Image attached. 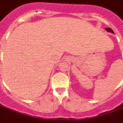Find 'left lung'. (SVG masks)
<instances>
[{
    "label": "left lung",
    "instance_id": "8db88e82",
    "mask_svg": "<svg viewBox=\"0 0 123 123\" xmlns=\"http://www.w3.org/2000/svg\"><path fill=\"white\" fill-rule=\"evenodd\" d=\"M105 30L107 31H109V32H111V33H114L113 31L112 30V29H111V28H105Z\"/></svg>",
    "mask_w": 123,
    "mask_h": 123
}]
</instances>
